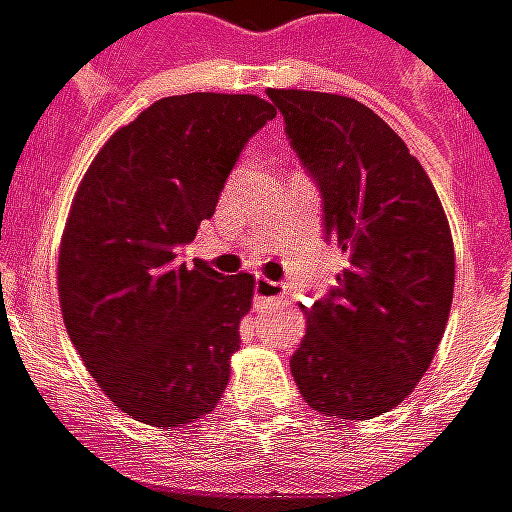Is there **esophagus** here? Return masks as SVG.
Masks as SVG:
<instances>
[{
    "instance_id": "obj_1",
    "label": "esophagus",
    "mask_w": 512,
    "mask_h": 512,
    "mask_svg": "<svg viewBox=\"0 0 512 512\" xmlns=\"http://www.w3.org/2000/svg\"><path fill=\"white\" fill-rule=\"evenodd\" d=\"M283 297V285L266 280V277H257L255 280V300L257 302H274Z\"/></svg>"
}]
</instances>
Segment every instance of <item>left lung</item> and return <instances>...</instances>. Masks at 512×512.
<instances>
[{
  "label": "left lung",
  "instance_id": "left-lung-1",
  "mask_svg": "<svg viewBox=\"0 0 512 512\" xmlns=\"http://www.w3.org/2000/svg\"><path fill=\"white\" fill-rule=\"evenodd\" d=\"M322 193L325 238L347 255L328 297L305 308L291 375L328 417L370 420L417 387L454 300L451 229L423 165L353 97L269 89Z\"/></svg>",
  "mask_w": 512,
  "mask_h": 512
}]
</instances>
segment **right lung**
Segmentation results:
<instances>
[{"label":"right lung","instance_id":"right-lung-1","mask_svg":"<svg viewBox=\"0 0 512 512\" xmlns=\"http://www.w3.org/2000/svg\"><path fill=\"white\" fill-rule=\"evenodd\" d=\"M274 114L255 95L162 97L100 148L75 193L58 255L66 333L139 423H196L227 389L255 277L187 266L179 249Z\"/></svg>","mask_w":512,"mask_h":512}]
</instances>
